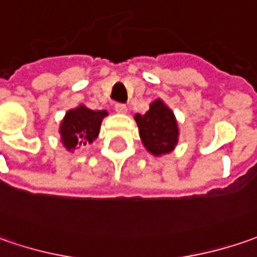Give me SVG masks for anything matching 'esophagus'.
I'll return each mask as SVG.
<instances>
[{"label": "esophagus", "mask_w": 257, "mask_h": 257, "mask_svg": "<svg viewBox=\"0 0 257 257\" xmlns=\"http://www.w3.org/2000/svg\"><path fill=\"white\" fill-rule=\"evenodd\" d=\"M115 111L118 112V113H126V112H128V108H126V105H123V103H116V105H115Z\"/></svg>", "instance_id": "obj_1"}]
</instances>
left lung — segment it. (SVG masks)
<instances>
[{
  "mask_svg": "<svg viewBox=\"0 0 257 257\" xmlns=\"http://www.w3.org/2000/svg\"><path fill=\"white\" fill-rule=\"evenodd\" d=\"M134 119L145 149L154 156L171 154L179 141V125L173 111L161 98L151 102L145 113H135Z\"/></svg>",
  "mask_w": 257,
  "mask_h": 257,
  "instance_id": "8db88e82",
  "label": "left lung"
}]
</instances>
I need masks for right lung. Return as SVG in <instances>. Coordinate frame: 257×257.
<instances>
[{
	"label": "right lung",
	"instance_id": "right-lung-1",
	"mask_svg": "<svg viewBox=\"0 0 257 257\" xmlns=\"http://www.w3.org/2000/svg\"><path fill=\"white\" fill-rule=\"evenodd\" d=\"M108 112L92 111L84 103L69 109L64 119L59 123L61 144L68 152H75L76 149L92 144L99 135L101 123Z\"/></svg>",
	"mask_w": 257,
	"mask_h": 257
}]
</instances>
